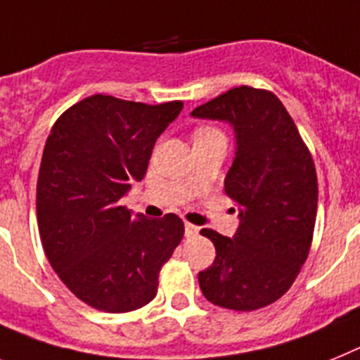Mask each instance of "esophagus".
<instances>
[{
    "instance_id": "34e87169",
    "label": "esophagus",
    "mask_w": 360,
    "mask_h": 360,
    "mask_svg": "<svg viewBox=\"0 0 360 360\" xmlns=\"http://www.w3.org/2000/svg\"><path fill=\"white\" fill-rule=\"evenodd\" d=\"M198 232H199L198 226L192 225V223H186V225H185V236H186V238L198 236Z\"/></svg>"
}]
</instances>
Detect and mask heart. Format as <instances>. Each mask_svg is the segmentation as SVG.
I'll return each mask as SVG.
<instances>
[{"label": "heart", "mask_w": 360, "mask_h": 360, "mask_svg": "<svg viewBox=\"0 0 360 360\" xmlns=\"http://www.w3.org/2000/svg\"><path fill=\"white\" fill-rule=\"evenodd\" d=\"M207 131H216V129H210V128H201V129H198V131H195V135H199V134H207Z\"/></svg>", "instance_id": "1"}]
</instances>
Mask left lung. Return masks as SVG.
<instances>
[{
	"label": "left lung",
	"instance_id": "obj_1",
	"mask_svg": "<svg viewBox=\"0 0 360 360\" xmlns=\"http://www.w3.org/2000/svg\"><path fill=\"white\" fill-rule=\"evenodd\" d=\"M229 122L236 152L225 192L238 205L232 238L212 229L216 259L198 274L205 298L219 307L255 311L288 292L309 255L319 183L309 150L274 93L241 86L192 111Z\"/></svg>",
	"mask_w": 360,
	"mask_h": 360
}]
</instances>
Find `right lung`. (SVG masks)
Returning <instances> with one entry per match:
<instances>
[{"instance_id":"1","label":"right lung","mask_w":360,"mask_h":360,"mask_svg":"<svg viewBox=\"0 0 360 360\" xmlns=\"http://www.w3.org/2000/svg\"><path fill=\"white\" fill-rule=\"evenodd\" d=\"M181 110L179 101L93 95L62 113L47 137L36 185L41 245L69 291L95 309L128 313L152 302L183 240L175 214L148 219L120 205Z\"/></svg>"}]
</instances>
